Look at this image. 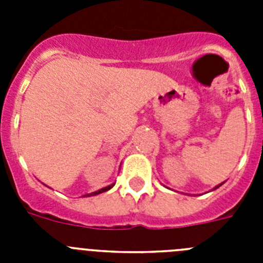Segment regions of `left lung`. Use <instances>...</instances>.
<instances>
[{"label": "left lung", "instance_id": "1", "mask_svg": "<svg viewBox=\"0 0 263 263\" xmlns=\"http://www.w3.org/2000/svg\"><path fill=\"white\" fill-rule=\"evenodd\" d=\"M220 185H221V184H220ZM217 187H218V185H217ZM217 187H216V188H217Z\"/></svg>", "mask_w": 263, "mask_h": 263}]
</instances>
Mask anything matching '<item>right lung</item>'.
Listing matches in <instances>:
<instances>
[{
	"mask_svg": "<svg viewBox=\"0 0 263 263\" xmlns=\"http://www.w3.org/2000/svg\"><path fill=\"white\" fill-rule=\"evenodd\" d=\"M111 187H113V184H111V185H108V187H105V188H101V190H99V191H96V192H92V194L85 195V196H95V195L103 194V192H105V191H108V190H110Z\"/></svg>",
	"mask_w": 263,
	"mask_h": 263,
	"instance_id": "add662e5",
	"label": "right lung"
}]
</instances>
